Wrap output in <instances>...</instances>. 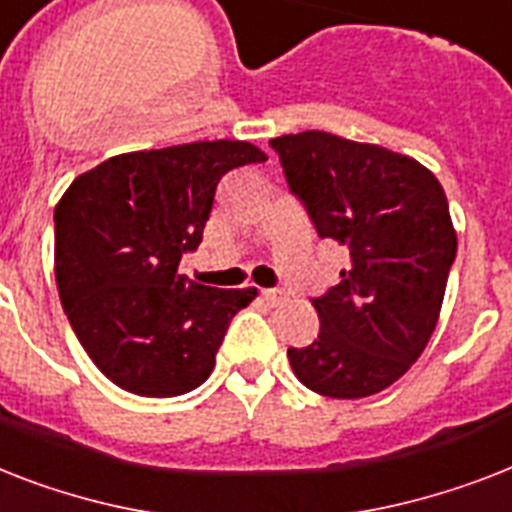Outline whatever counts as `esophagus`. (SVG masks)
Listing matches in <instances>:
<instances>
[{
    "label": "esophagus",
    "instance_id": "obj_1",
    "mask_svg": "<svg viewBox=\"0 0 512 512\" xmlns=\"http://www.w3.org/2000/svg\"><path fill=\"white\" fill-rule=\"evenodd\" d=\"M263 299L270 302V305H278V302L286 299V292H281V289H263Z\"/></svg>",
    "mask_w": 512,
    "mask_h": 512
}]
</instances>
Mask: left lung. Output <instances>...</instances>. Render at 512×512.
I'll use <instances>...</instances> for the list:
<instances>
[{"mask_svg":"<svg viewBox=\"0 0 512 512\" xmlns=\"http://www.w3.org/2000/svg\"><path fill=\"white\" fill-rule=\"evenodd\" d=\"M286 184L350 270L313 299L321 334L289 347L294 376L334 400L392 386L426 350L458 252L450 205L429 168L378 144L302 131L270 139Z\"/></svg>","mask_w":512,"mask_h":512,"instance_id":"8db88e82","label":"left lung"}]
</instances>
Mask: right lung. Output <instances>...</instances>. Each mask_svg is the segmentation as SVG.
Instances as JSON below:
<instances>
[{
	"label": "right lung",
	"mask_w": 512,
	"mask_h": 512,
	"mask_svg": "<svg viewBox=\"0 0 512 512\" xmlns=\"http://www.w3.org/2000/svg\"><path fill=\"white\" fill-rule=\"evenodd\" d=\"M249 141H191L110 157L54 207V278L99 371L141 397H178L215 368L226 328L257 289L178 276L202 242L218 181L265 162Z\"/></svg>",
	"instance_id": "obj_1"
}]
</instances>
